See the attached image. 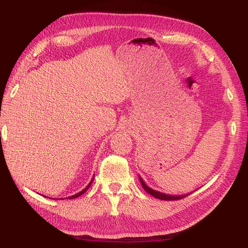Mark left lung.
<instances>
[{
	"mask_svg": "<svg viewBox=\"0 0 248 248\" xmlns=\"http://www.w3.org/2000/svg\"><path fill=\"white\" fill-rule=\"evenodd\" d=\"M140 181L141 186L144 187V189L148 193H150V194H151V196H153V197H155L157 199H159V200H163V201H177V200H181L182 198L186 197V196H176V197L175 196H169V194H164V193H161V192H158V191H156V190H153V189L150 188V187H148L145 184V182L142 181V179L140 177Z\"/></svg>",
	"mask_w": 248,
	"mask_h": 248,
	"instance_id": "8db88e82",
	"label": "left lung"
}]
</instances>
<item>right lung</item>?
Masks as SVG:
<instances>
[{"label":"right lung","mask_w":248,"mask_h":248,"mask_svg":"<svg viewBox=\"0 0 248 248\" xmlns=\"http://www.w3.org/2000/svg\"><path fill=\"white\" fill-rule=\"evenodd\" d=\"M92 181H93V180H92ZM92 181H91V182H90V184H89V185H88V186L86 187V188H85L84 190H81L80 192H78V193H77V194H74V196H72V197H69L68 199H70V200H71V199H76V198H78V197H80L82 193H85V192H86V191L88 190V188H89V187H90V185H91V184H92Z\"/></svg>","instance_id":"right-lung-1"}]
</instances>
